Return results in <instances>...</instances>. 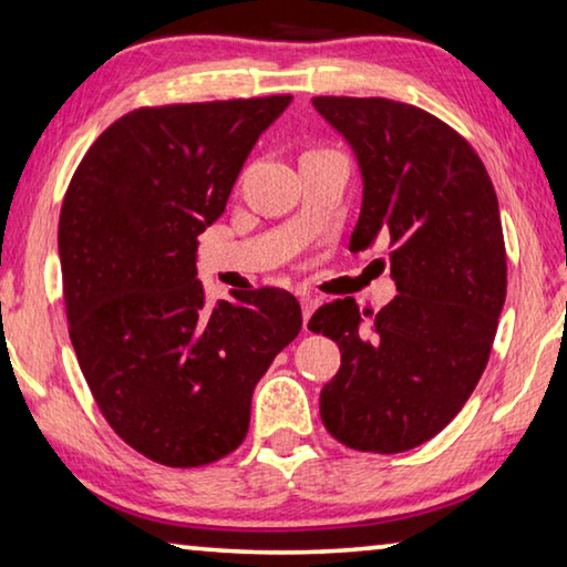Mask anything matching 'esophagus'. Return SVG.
<instances>
[{
  "label": "esophagus",
  "mask_w": 567,
  "mask_h": 567,
  "mask_svg": "<svg viewBox=\"0 0 567 567\" xmlns=\"http://www.w3.org/2000/svg\"><path fill=\"white\" fill-rule=\"evenodd\" d=\"M320 300L312 298V295H302L300 298V308H302V326H305V332H308V322H310V316L312 312L318 310Z\"/></svg>",
  "instance_id": "esophagus-1"
}]
</instances>
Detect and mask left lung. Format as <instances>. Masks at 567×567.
<instances>
[{
    "label": "left lung",
    "mask_w": 567,
    "mask_h": 567,
    "mask_svg": "<svg viewBox=\"0 0 567 567\" xmlns=\"http://www.w3.org/2000/svg\"><path fill=\"white\" fill-rule=\"evenodd\" d=\"M312 105L361 168L350 249L389 237L399 290L375 316L346 298L310 318L340 348L320 419L358 452H409L462 411L489 361L507 295L497 194L470 143L421 107L336 95Z\"/></svg>",
    "instance_id": "8db88e82"
}]
</instances>
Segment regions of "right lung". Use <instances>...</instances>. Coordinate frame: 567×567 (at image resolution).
<instances>
[{
	"instance_id": "right-lung-1",
	"label": "right lung",
	"mask_w": 567,
	"mask_h": 567,
	"mask_svg": "<svg viewBox=\"0 0 567 567\" xmlns=\"http://www.w3.org/2000/svg\"><path fill=\"white\" fill-rule=\"evenodd\" d=\"M292 95L138 107L97 136L60 212L80 371L125 444L202 466L245 442L251 393L302 328L277 287L206 305L196 247Z\"/></svg>"
}]
</instances>
